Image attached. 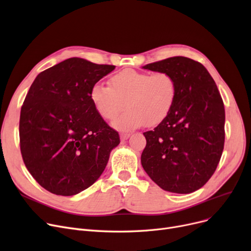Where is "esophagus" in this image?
<instances>
[{"label": "esophagus", "instance_id": "obj_1", "mask_svg": "<svg viewBox=\"0 0 251 251\" xmlns=\"http://www.w3.org/2000/svg\"><path fill=\"white\" fill-rule=\"evenodd\" d=\"M129 136H130V134H128V133H122L121 134V139L122 140H127L129 138Z\"/></svg>", "mask_w": 251, "mask_h": 251}]
</instances>
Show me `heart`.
<instances>
[{
    "mask_svg": "<svg viewBox=\"0 0 251 251\" xmlns=\"http://www.w3.org/2000/svg\"><path fill=\"white\" fill-rule=\"evenodd\" d=\"M176 98L174 77L166 73L124 69L110 78V86L94 83L90 99L105 121H114L126 104L128 109L113 124L119 129L159 125L172 111Z\"/></svg>",
    "mask_w": 251,
    "mask_h": 251,
    "instance_id": "1",
    "label": "heart"
}]
</instances>
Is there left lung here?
I'll list each match as a JSON object with an SVG mask.
<instances>
[{"instance_id":"obj_1","label":"left lung","mask_w":251,"mask_h":251,"mask_svg":"<svg viewBox=\"0 0 251 251\" xmlns=\"http://www.w3.org/2000/svg\"><path fill=\"white\" fill-rule=\"evenodd\" d=\"M171 75L176 98L170 114L143 133V169L161 189L188 194L205 185L216 172L225 143V107L207 69L192 59L176 56L143 66Z\"/></svg>"}]
</instances>
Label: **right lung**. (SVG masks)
I'll return each instance as SVG.
<instances>
[{
	"label": "right lung",
	"instance_id": "obj_1",
	"mask_svg": "<svg viewBox=\"0 0 251 251\" xmlns=\"http://www.w3.org/2000/svg\"><path fill=\"white\" fill-rule=\"evenodd\" d=\"M114 68L74 57L44 70L30 86L20 111V150L49 192L73 196L92 186L121 142L90 99L92 86Z\"/></svg>",
	"mask_w": 251,
	"mask_h": 251
}]
</instances>
